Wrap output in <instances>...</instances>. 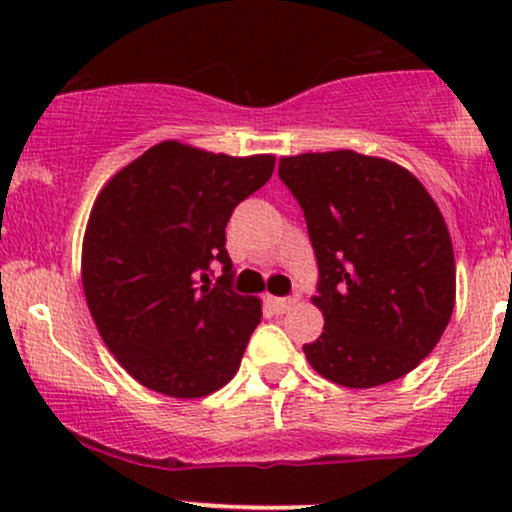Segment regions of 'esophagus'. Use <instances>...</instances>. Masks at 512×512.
Returning a JSON list of instances; mask_svg holds the SVG:
<instances>
[{
	"mask_svg": "<svg viewBox=\"0 0 512 512\" xmlns=\"http://www.w3.org/2000/svg\"><path fill=\"white\" fill-rule=\"evenodd\" d=\"M296 301H298V298H293V296H289V298L267 296V298H264V303H267L269 308H272L276 315H284L286 310H291V308H293V303H296Z\"/></svg>",
	"mask_w": 512,
	"mask_h": 512,
	"instance_id": "obj_1",
	"label": "esophagus"
}]
</instances>
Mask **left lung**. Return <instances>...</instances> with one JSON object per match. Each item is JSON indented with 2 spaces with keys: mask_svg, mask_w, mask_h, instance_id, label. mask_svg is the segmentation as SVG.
<instances>
[{
  "mask_svg": "<svg viewBox=\"0 0 512 512\" xmlns=\"http://www.w3.org/2000/svg\"><path fill=\"white\" fill-rule=\"evenodd\" d=\"M317 260L325 327L305 358L322 378L375 387L431 354L455 308L448 226L409 170L356 151L284 156Z\"/></svg>",
  "mask_w": 512,
  "mask_h": 512,
  "instance_id": "obj_1",
  "label": "left lung"
}]
</instances>
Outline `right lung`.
Returning <instances> with one entry per match:
<instances>
[{
    "label": "right lung",
    "instance_id": "1",
    "mask_svg": "<svg viewBox=\"0 0 512 512\" xmlns=\"http://www.w3.org/2000/svg\"><path fill=\"white\" fill-rule=\"evenodd\" d=\"M272 173L267 154L236 158L161 142L96 197L81 252L86 303L137 383L190 399L236 375L262 305L231 289L226 223ZM216 261L224 274L207 287Z\"/></svg>",
    "mask_w": 512,
    "mask_h": 512
}]
</instances>
